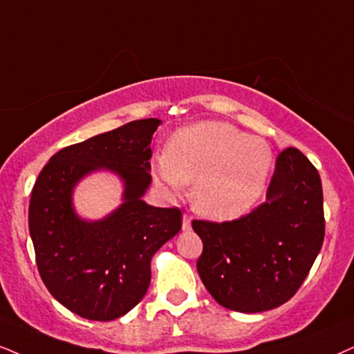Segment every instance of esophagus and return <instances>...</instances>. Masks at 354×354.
I'll return each mask as SVG.
<instances>
[{
    "label": "esophagus",
    "mask_w": 354,
    "mask_h": 354,
    "mask_svg": "<svg viewBox=\"0 0 354 354\" xmlns=\"http://www.w3.org/2000/svg\"><path fill=\"white\" fill-rule=\"evenodd\" d=\"M191 221L192 217L189 214H185V216H183V230H191Z\"/></svg>",
    "instance_id": "1"
}]
</instances>
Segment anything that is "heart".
I'll return each mask as SVG.
<instances>
[{
  "instance_id": "1",
  "label": "heart",
  "mask_w": 354,
  "mask_h": 354,
  "mask_svg": "<svg viewBox=\"0 0 354 354\" xmlns=\"http://www.w3.org/2000/svg\"><path fill=\"white\" fill-rule=\"evenodd\" d=\"M272 163L265 140L225 122H198L173 133L155 156L158 180L178 192L196 181V205L204 216L227 221L243 216L265 191Z\"/></svg>"
}]
</instances>
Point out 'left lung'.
Returning <instances> with one entry per match:
<instances>
[{
  "label": "left lung",
  "instance_id": "obj_1",
  "mask_svg": "<svg viewBox=\"0 0 354 354\" xmlns=\"http://www.w3.org/2000/svg\"><path fill=\"white\" fill-rule=\"evenodd\" d=\"M203 240L198 272L210 296L243 314L288 302L306 279L325 236L320 174L301 150L276 160L266 201L232 222L192 221Z\"/></svg>",
  "mask_w": 354,
  "mask_h": 354
}]
</instances>
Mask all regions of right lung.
<instances>
[{"mask_svg":"<svg viewBox=\"0 0 354 354\" xmlns=\"http://www.w3.org/2000/svg\"><path fill=\"white\" fill-rule=\"evenodd\" d=\"M160 119L133 120L48 160L32 187L29 232L48 292L83 319L109 322L132 310L150 286L151 257L181 230V210L153 207L150 142ZM123 181V203L100 221L80 218L73 192L88 174Z\"/></svg>","mask_w":354,"mask_h":354,"instance_id":"add662e5","label":"right lung"}]
</instances>
